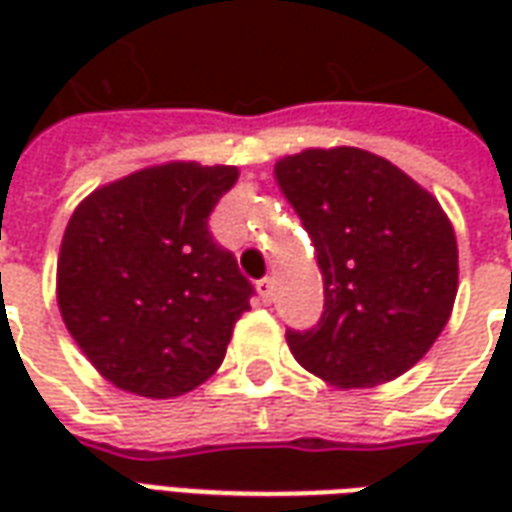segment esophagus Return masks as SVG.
Segmentation results:
<instances>
[{
    "mask_svg": "<svg viewBox=\"0 0 512 512\" xmlns=\"http://www.w3.org/2000/svg\"><path fill=\"white\" fill-rule=\"evenodd\" d=\"M257 296H260L263 304H271V299H274V279H260V282H257Z\"/></svg>",
    "mask_w": 512,
    "mask_h": 512,
    "instance_id": "esophagus-1",
    "label": "esophagus"
}]
</instances>
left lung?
<instances>
[{
	"label": "left lung",
	"mask_w": 512,
	"mask_h": 512,
	"mask_svg": "<svg viewBox=\"0 0 512 512\" xmlns=\"http://www.w3.org/2000/svg\"><path fill=\"white\" fill-rule=\"evenodd\" d=\"M274 175L323 277L318 326L288 329L296 362L340 389L403 376L436 343L458 293V244L439 200L359 147H310L279 158Z\"/></svg>",
	"instance_id": "obj_1"
}]
</instances>
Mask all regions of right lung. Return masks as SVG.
<instances>
[{"instance_id":"obj_1","label":"right lung","mask_w":512,"mask_h":512,"mask_svg":"<svg viewBox=\"0 0 512 512\" xmlns=\"http://www.w3.org/2000/svg\"><path fill=\"white\" fill-rule=\"evenodd\" d=\"M235 167L172 161L95 189L57 260L62 321L93 367L142 397L186 395L219 370L252 282L208 216Z\"/></svg>"}]
</instances>
